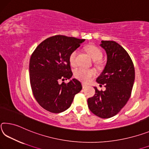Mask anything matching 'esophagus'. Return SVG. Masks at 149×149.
Masks as SVG:
<instances>
[{"label":"esophagus","instance_id":"esophagus-1","mask_svg":"<svg viewBox=\"0 0 149 149\" xmlns=\"http://www.w3.org/2000/svg\"><path fill=\"white\" fill-rule=\"evenodd\" d=\"M82 88H86L88 86V85L86 84H84V83H82Z\"/></svg>","mask_w":149,"mask_h":149}]
</instances>
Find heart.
Here are the masks:
<instances>
[{"mask_svg": "<svg viewBox=\"0 0 149 149\" xmlns=\"http://www.w3.org/2000/svg\"><path fill=\"white\" fill-rule=\"evenodd\" d=\"M86 52L88 53L92 59L96 61V63L98 64L97 61L100 60L102 57V52L100 49L97 46L91 45L86 47ZM77 50H74L70 53L69 57V61L70 66L75 67L77 65ZM96 74V70L93 69H84V68H79L74 70V76L78 79L84 82H88Z\"/></svg>", "mask_w": 149, "mask_h": 149, "instance_id": "1", "label": "heart"}]
</instances>
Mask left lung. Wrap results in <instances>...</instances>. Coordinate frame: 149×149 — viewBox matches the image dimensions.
Segmentation results:
<instances>
[{"mask_svg": "<svg viewBox=\"0 0 149 149\" xmlns=\"http://www.w3.org/2000/svg\"><path fill=\"white\" fill-rule=\"evenodd\" d=\"M106 51L107 63L96 82L104 85L106 91H98L88 99V106L94 115L109 118L118 113L129 100L135 80L132 60L123 47L113 41H102Z\"/></svg>", "mask_w": 149, "mask_h": 149, "instance_id": "8db88e82", "label": "left lung"}]
</instances>
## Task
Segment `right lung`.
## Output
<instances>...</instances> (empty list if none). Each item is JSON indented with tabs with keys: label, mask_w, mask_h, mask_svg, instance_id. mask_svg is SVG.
<instances>
[{
	"label": "right lung",
	"mask_w": 149,
	"mask_h": 149,
	"mask_svg": "<svg viewBox=\"0 0 149 149\" xmlns=\"http://www.w3.org/2000/svg\"><path fill=\"white\" fill-rule=\"evenodd\" d=\"M84 40L54 36L43 41L31 54L29 65L31 91L36 101L47 111L54 113L65 111L82 90L80 82L75 79L68 83L58 81L72 76L69 55Z\"/></svg>",
	"instance_id": "right-lung-1"
}]
</instances>
